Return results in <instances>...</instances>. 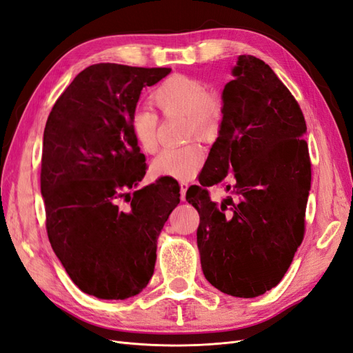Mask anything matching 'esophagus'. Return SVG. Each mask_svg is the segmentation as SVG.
<instances>
[{"label": "esophagus", "mask_w": 353, "mask_h": 353, "mask_svg": "<svg viewBox=\"0 0 353 353\" xmlns=\"http://www.w3.org/2000/svg\"><path fill=\"white\" fill-rule=\"evenodd\" d=\"M179 187H181V200H185V193H187V190H188L190 184L185 183V181H181Z\"/></svg>", "instance_id": "esophagus-1"}]
</instances>
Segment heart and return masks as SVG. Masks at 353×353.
I'll return each mask as SVG.
<instances>
[{
	"instance_id": "obj_1",
	"label": "heart",
	"mask_w": 353,
	"mask_h": 353,
	"mask_svg": "<svg viewBox=\"0 0 353 353\" xmlns=\"http://www.w3.org/2000/svg\"><path fill=\"white\" fill-rule=\"evenodd\" d=\"M152 100L166 114H184L188 138L199 135L205 140L216 137L223 122V103L218 95L208 94L205 82L175 73L160 82ZM131 130L144 152H153L157 144V117L147 110H137L131 117ZM206 160L203 147L193 141L184 147L165 148L153 160V174L193 179Z\"/></svg>"
}]
</instances>
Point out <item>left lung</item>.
Here are the masks:
<instances>
[{"label": "left lung", "mask_w": 353, "mask_h": 353, "mask_svg": "<svg viewBox=\"0 0 353 353\" xmlns=\"http://www.w3.org/2000/svg\"><path fill=\"white\" fill-rule=\"evenodd\" d=\"M232 74L208 166L185 199L200 215L206 280L222 293L256 297L283 280L303 240L311 159L301 105L274 70L243 54ZM215 183L234 197L216 205L207 190Z\"/></svg>", "instance_id": "1"}]
</instances>
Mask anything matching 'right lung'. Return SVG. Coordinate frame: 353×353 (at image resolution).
<instances>
[{"label":"right lung","mask_w":353,"mask_h":353,"mask_svg":"<svg viewBox=\"0 0 353 353\" xmlns=\"http://www.w3.org/2000/svg\"><path fill=\"white\" fill-rule=\"evenodd\" d=\"M169 72L92 65L50 112L41 159L47 234L72 281L87 294L131 297L154 272L157 237L181 194L174 178L128 193L147 169L131 117L143 87ZM125 201L128 206L121 208Z\"/></svg>","instance_id":"1"}]
</instances>
